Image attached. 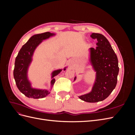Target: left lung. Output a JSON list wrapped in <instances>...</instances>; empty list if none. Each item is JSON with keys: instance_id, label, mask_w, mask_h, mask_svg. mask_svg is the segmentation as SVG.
I'll return each mask as SVG.
<instances>
[{"instance_id": "8db88e82", "label": "left lung", "mask_w": 135, "mask_h": 135, "mask_svg": "<svg viewBox=\"0 0 135 135\" xmlns=\"http://www.w3.org/2000/svg\"><path fill=\"white\" fill-rule=\"evenodd\" d=\"M91 37L97 40V47L89 48L90 62L96 71V81L91 92L79 97L88 103H97L107 99L115 88L119 68L117 56L108 40L99 33H92Z\"/></svg>"}]
</instances>
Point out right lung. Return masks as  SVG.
Here are the masks:
<instances>
[{
    "mask_svg": "<svg viewBox=\"0 0 135 135\" xmlns=\"http://www.w3.org/2000/svg\"><path fill=\"white\" fill-rule=\"evenodd\" d=\"M55 34L50 32L34 35L29 39L20 50L16 57L13 70V76L16 84L20 91L28 98L40 99L47 96L50 92L47 90H42L32 88L31 87L30 81L28 80L27 72L30 64L32 61V56L33 53L38 45L43 40L48 39L54 35ZM65 70V68L64 69ZM61 69L53 71L52 73L51 88H52L55 82L54 77L57 75L61 71Z\"/></svg>",
    "mask_w": 135,
    "mask_h": 135,
    "instance_id": "1",
    "label": "right lung"
}]
</instances>
